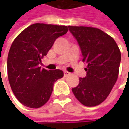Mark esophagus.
Here are the masks:
<instances>
[{"instance_id": "34e87169", "label": "esophagus", "mask_w": 129, "mask_h": 129, "mask_svg": "<svg viewBox=\"0 0 129 129\" xmlns=\"http://www.w3.org/2000/svg\"><path fill=\"white\" fill-rule=\"evenodd\" d=\"M69 75H70V72H68L67 71H64V77H68Z\"/></svg>"}]
</instances>
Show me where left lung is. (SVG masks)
I'll return each mask as SVG.
<instances>
[{
    "instance_id": "8db88e82",
    "label": "left lung",
    "mask_w": 129,
    "mask_h": 129,
    "mask_svg": "<svg viewBox=\"0 0 129 129\" xmlns=\"http://www.w3.org/2000/svg\"><path fill=\"white\" fill-rule=\"evenodd\" d=\"M80 46L87 64L85 77L72 88L75 98L85 106H95L104 101L116 82L121 52L115 40L103 31L87 26H68Z\"/></svg>"
}]
</instances>
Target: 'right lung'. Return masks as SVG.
Instances as JSON below:
<instances>
[{
    "instance_id": "add662e5",
    "label": "right lung",
    "mask_w": 129,
    "mask_h": 129,
    "mask_svg": "<svg viewBox=\"0 0 129 129\" xmlns=\"http://www.w3.org/2000/svg\"><path fill=\"white\" fill-rule=\"evenodd\" d=\"M68 31L67 26L34 23L13 42L8 52V81L15 96L25 106L37 108L47 103L54 83L64 76L61 70L42 69V59L57 38Z\"/></svg>"
}]
</instances>
